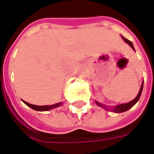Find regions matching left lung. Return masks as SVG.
Segmentation results:
<instances>
[{"label":"left lung","instance_id":"left-lung-1","mask_svg":"<svg viewBox=\"0 0 154 154\" xmlns=\"http://www.w3.org/2000/svg\"><path fill=\"white\" fill-rule=\"evenodd\" d=\"M122 37V38L124 39V41L125 42V43H127V44H129L130 47L132 48L134 50V45H133L132 42L131 41L128 40L127 38H124L123 36H121ZM135 51V50H134ZM143 82H142V85H141V87H140V90H139V94H138V96L134 99L133 100H131V101H129V102H128V103H125V104H121V105H119V106H114L113 108H110V109H109V107L107 108L106 106H105V105H103V104H100L99 103V102H97V101H96V103H97V106H99L102 107V108H104L105 110H112L113 112H115V113H121V112H125V111H126V110H129L130 108L132 106H134V105H135L136 103H137V101L139 100V98H140V96H141V93H142V91H143Z\"/></svg>","mask_w":154,"mask_h":154}]
</instances>
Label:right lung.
<instances>
[{
	"label": "right lung",
	"instance_id": "obj_1",
	"mask_svg": "<svg viewBox=\"0 0 154 154\" xmlns=\"http://www.w3.org/2000/svg\"><path fill=\"white\" fill-rule=\"evenodd\" d=\"M23 101H24V103L26 104L28 106L32 108L33 110H38V111H47V110H50L52 109H54V108H56V107H59L60 106L63 105L62 102H59V103L51 105V106H35V105H32V104L28 103V102H26L25 100H23Z\"/></svg>",
	"mask_w": 154,
	"mask_h": 154
}]
</instances>
